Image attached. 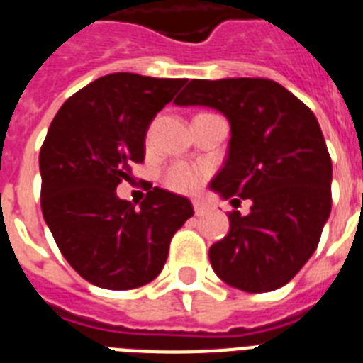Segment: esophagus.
<instances>
[{"label": "esophagus", "instance_id": "esophagus-1", "mask_svg": "<svg viewBox=\"0 0 363 363\" xmlns=\"http://www.w3.org/2000/svg\"><path fill=\"white\" fill-rule=\"evenodd\" d=\"M193 208H195L196 216H202L208 208H206L204 202H200V200H193Z\"/></svg>", "mask_w": 363, "mask_h": 363}]
</instances>
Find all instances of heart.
<instances>
[{"label":"heart","instance_id":"b5f03b06","mask_svg":"<svg viewBox=\"0 0 363 363\" xmlns=\"http://www.w3.org/2000/svg\"><path fill=\"white\" fill-rule=\"evenodd\" d=\"M202 174L199 168L191 167L187 163H174L164 170L163 182L168 189L178 193H191L200 185Z\"/></svg>","mask_w":363,"mask_h":363}]
</instances>
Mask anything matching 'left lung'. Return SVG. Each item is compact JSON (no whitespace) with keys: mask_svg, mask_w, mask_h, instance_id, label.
Returning <instances> with one entry per match:
<instances>
[{"mask_svg":"<svg viewBox=\"0 0 363 363\" xmlns=\"http://www.w3.org/2000/svg\"><path fill=\"white\" fill-rule=\"evenodd\" d=\"M174 104L227 118V159L210 189L232 206L236 196L251 200L210 247L213 272L253 294L286 285L315 253L332 210V159L315 114L268 78L191 80Z\"/></svg>","mask_w":363,"mask_h":363,"instance_id":"8db88e82","label":"left lung"}]
</instances>
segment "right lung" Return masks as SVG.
<instances>
[{
  "instance_id": "obj_1",
  "label": "right lung",
  "mask_w": 363,
  "mask_h": 363,
  "mask_svg": "<svg viewBox=\"0 0 363 363\" xmlns=\"http://www.w3.org/2000/svg\"><path fill=\"white\" fill-rule=\"evenodd\" d=\"M185 78L114 72L57 110L39 153L40 208L65 260L91 285L129 291L161 274L174 232L195 211L189 199L153 187L140 208L116 187L144 161L153 118Z\"/></svg>"
}]
</instances>
